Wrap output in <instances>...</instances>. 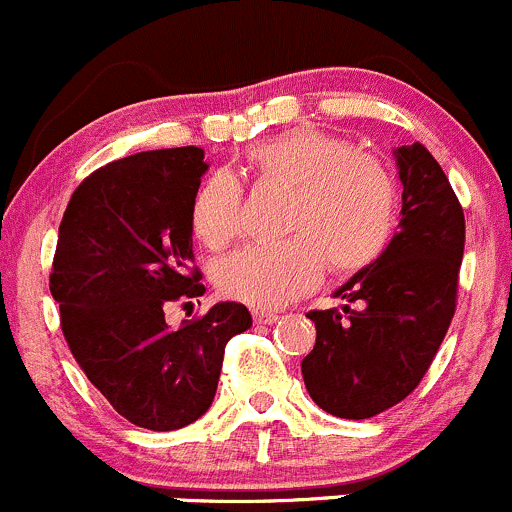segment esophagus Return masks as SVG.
Masks as SVG:
<instances>
[{
	"label": "esophagus",
	"mask_w": 512,
	"mask_h": 512,
	"mask_svg": "<svg viewBox=\"0 0 512 512\" xmlns=\"http://www.w3.org/2000/svg\"><path fill=\"white\" fill-rule=\"evenodd\" d=\"M278 318H281V315L271 313V310H258V308H254V320H256L258 325H273Z\"/></svg>",
	"instance_id": "esophagus-1"
}]
</instances>
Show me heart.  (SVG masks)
Here are the masks:
<instances>
[{
    "label": "heart",
    "instance_id": "1",
    "mask_svg": "<svg viewBox=\"0 0 512 512\" xmlns=\"http://www.w3.org/2000/svg\"><path fill=\"white\" fill-rule=\"evenodd\" d=\"M266 182L295 189L281 244H254L219 263L217 286L254 308H281L313 291L325 258L355 273L382 256L397 226V187L377 157L320 130H293L249 150ZM244 194L229 172H212L189 207L192 231L207 249L229 246L244 226Z\"/></svg>",
    "mask_w": 512,
    "mask_h": 512
}]
</instances>
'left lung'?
Returning <instances> with one entry per match:
<instances>
[{"instance_id":"8db88e82","label":"left lung","mask_w":512,"mask_h":512,"mask_svg":"<svg viewBox=\"0 0 512 512\" xmlns=\"http://www.w3.org/2000/svg\"><path fill=\"white\" fill-rule=\"evenodd\" d=\"M399 231L377 261L333 293L340 310H310L315 347L300 370L313 402L340 419H370L414 392L456 310L466 219L421 142L394 150ZM350 302L356 303L352 309Z\"/></svg>"}]
</instances>
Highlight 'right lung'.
<instances>
[{"label": "right lung", "mask_w": 512, "mask_h": 512, "mask_svg": "<svg viewBox=\"0 0 512 512\" xmlns=\"http://www.w3.org/2000/svg\"><path fill=\"white\" fill-rule=\"evenodd\" d=\"M207 170L194 145L115 160L78 184L59 226L49 288L68 347L115 412L150 431L212 407L226 342L251 328L231 300L177 330L165 320L204 293L189 207Z\"/></svg>", "instance_id": "obj_1"}]
</instances>
